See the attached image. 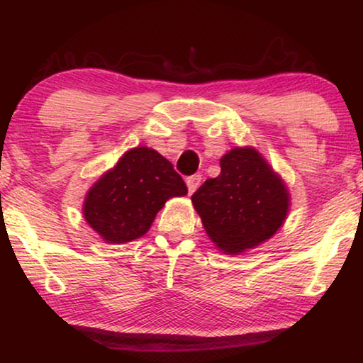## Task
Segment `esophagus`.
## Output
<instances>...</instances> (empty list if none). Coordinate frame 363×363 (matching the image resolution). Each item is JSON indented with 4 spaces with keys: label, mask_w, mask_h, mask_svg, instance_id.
Here are the masks:
<instances>
[{
    "label": "esophagus",
    "mask_w": 363,
    "mask_h": 363,
    "mask_svg": "<svg viewBox=\"0 0 363 363\" xmlns=\"http://www.w3.org/2000/svg\"><path fill=\"white\" fill-rule=\"evenodd\" d=\"M200 183H201V175H191V177H188L186 178V186H188V191L190 193H195V190L198 186H200Z\"/></svg>",
    "instance_id": "esophagus-1"
}]
</instances>
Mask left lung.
Listing matches in <instances>:
<instances>
[{
	"mask_svg": "<svg viewBox=\"0 0 363 363\" xmlns=\"http://www.w3.org/2000/svg\"><path fill=\"white\" fill-rule=\"evenodd\" d=\"M220 165V175L208 178L191 201L208 236L221 251L236 255L279 230L289 208V193L255 148H233Z\"/></svg>",
	"mask_w": 363,
	"mask_h": 363,
	"instance_id": "8db88e82",
	"label": "left lung"
}]
</instances>
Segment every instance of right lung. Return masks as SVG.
I'll return each mask as SVG.
<instances>
[{
	"label": "right lung",
	"mask_w": 363,
	"mask_h": 363,
	"mask_svg": "<svg viewBox=\"0 0 363 363\" xmlns=\"http://www.w3.org/2000/svg\"><path fill=\"white\" fill-rule=\"evenodd\" d=\"M186 193L185 182L167 158L137 147L89 190L84 218L107 242H127L150 230L168 198Z\"/></svg>",
	"instance_id": "obj_1"
}]
</instances>
